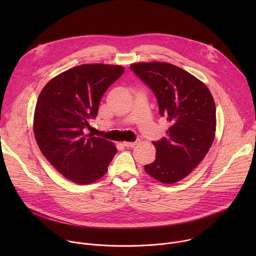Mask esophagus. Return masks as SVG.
Masks as SVG:
<instances>
[{"label": "esophagus", "instance_id": "esophagus-1", "mask_svg": "<svg viewBox=\"0 0 256 256\" xmlns=\"http://www.w3.org/2000/svg\"><path fill=\"white\" fill-rule=\"evenodd\" d=\"M138 144H140V140H136V142H124V146L126 148H134Z\"/></svg>", "mask_w": 256, "mask_h": 256}]
</instances>
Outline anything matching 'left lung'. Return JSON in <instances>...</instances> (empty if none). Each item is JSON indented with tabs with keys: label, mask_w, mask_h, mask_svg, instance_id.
I'll list each match as a JSON object with an SVG mask.
<instances>
[{
	"label": "left lung",
	"mask_w": 256,
	"mask_h": 256,
	"mask_svg": "<svg viewBox=\"0 0 256 256\" xmlns=\"http://www.w3.org/2000/svg\"><path fill=\"white\" fill-rule=\"evenodd\" d=\"M130 68L153 91L160 116L171 124L167 136L153 142L156 159L144 165V171L162 184H175L200 164L214 142L212 96L202 81L174 64L138 62Z\"/></svg>",
	"instance_id": "obj_1"
}]
</instances>
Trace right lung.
Returning a JSON list of instances; mask_svg holds the SVG:
<instances>
[{"label": "right lung", "instance_id": "add662e5", "mask_svg": "<svg viewBox=\"0 0 256 256\" xmlns=\"http://www.w3.org/2000/svg\"><path fill=\"white\" fill-rule=\"evenodd\" d=\"M124 72L122 66L81 64L52 79L38 96L36 142L52 165L78 184L101 178L118 152L110 140L84 132L97 116L103 94Z\"/></svg>", "mask_w": 256, "mask_h": 256}]
</instances>
